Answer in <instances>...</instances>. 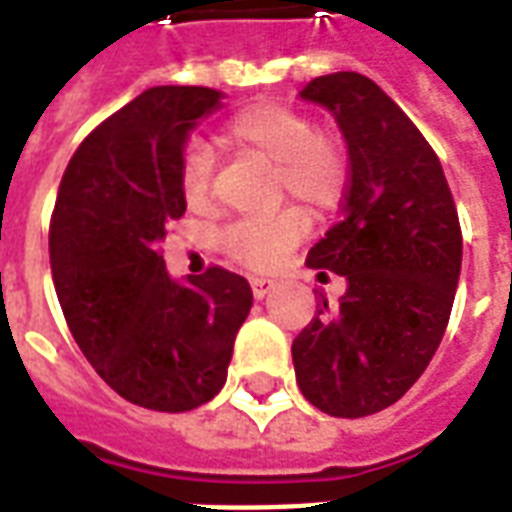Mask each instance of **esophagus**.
<instances>
[{
	"mask_svg": "<svg viewBox=\"0 0 512 512\" xmlns=\"http://www.w3.org/2000/svg\"><path fill=\"white\" fill-rule=\"evenodd\" d=\"M249 285H252V295H255L257 301H263V298L271 293L274 282H271V279H266V276H252V279H249Z\"/></svg>",
	"mask_w": 512,
	"mask_h": 512,
	"instance_id": "esophagus-1",
	"label": "esophagus"
}]
</instances>
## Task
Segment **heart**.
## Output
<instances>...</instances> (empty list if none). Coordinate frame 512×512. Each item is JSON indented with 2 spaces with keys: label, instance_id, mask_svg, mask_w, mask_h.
I'll list each match as a JSON object with an SVG mask.
<instances>
[{
  "label": "heart",
  "instance_id": "1",
  "mask_svg": "<svg viewBox=\"0 0 512 512\" xmlns=\"http://www.w3.org/2000/svg\"><path fill=\"white\" fill-rule=\"evenodd\" d=\"M222 138L230 149L263 162L274 173L276 198H293L314 214L331 211L347 192V160L339 140L314 130L306 113L260 102L227 121ZM214 160L206 146H189L181 160L179 187L189 208H203L211 195ZM306 233L301 211H279L266 219H241L219 233V249L241 266H276Z\"/></svg>",
  "mask_w": 512,
  "mask_h": 512
}]
</instances>
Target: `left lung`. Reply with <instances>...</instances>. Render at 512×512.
I'll list each match as a JSON object with an SVG mask.
<instances>
[{
  "label": "left lung",
  "mask_w": 512,
  "mask_h": 512,
  "mask_svg": "<svg viewBox=\"0 0 512 512\" xmlns=\"http://www.w3.org/2000/svg\"><path fill=\"white\" fill-rule=\"evenodd\" d=\"M301 100L339 124L350 184L342 222L306 257L347 290L339 304L323 298L295 336V380L317 410L363 418L399 401L434 358L461 274V227L437 154L377 83L320 75Z\"/></svg>",
  "instance_id": "left-lung-1"
}]
</instances>
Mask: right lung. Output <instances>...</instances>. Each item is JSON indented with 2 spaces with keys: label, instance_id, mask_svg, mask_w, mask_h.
Segmentation results:
<instances>
[{
  "label": "right lung",
  "instance_id": "right-lung-1",
  "mask_svg": "<svg viewBox=\"0 0 512 512\" xmlns=\"http://www.w3.org/2000/svg\"><path fill=\"white\" fill-rule=\"evenodd\" d=\"M206 86H154L83 140L59 184L51 271L86 361L121 399L187 412L222 391L252 309L244 276L165 271V227L187 211L179 173L189 132L222 108Z\"/></svg>",
  "mask_w": 512,
  "mask_h": 512
}]
</instances>
